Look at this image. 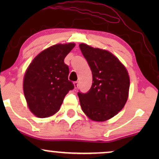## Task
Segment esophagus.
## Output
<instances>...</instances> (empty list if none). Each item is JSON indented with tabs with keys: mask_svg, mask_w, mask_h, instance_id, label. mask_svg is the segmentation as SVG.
I'll return each instance as SVG.
<instances>
[{
	"mask_svg": "<svg viewBox=\"0 0 159 159\" xmlns=\"http://www.w3.org/2000/svg\"><path fill=\"white\" fill-rule=\"evenodd\" d=\"M74 86H75V88H77L78 86H79V82H74Z\"/></svg>",
	"mask_w": 159,
	"mask_h": 159,
	"instance_id": "esophagus-1",
	"label": "esophagus"
}]
</instances>
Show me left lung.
Returning <instances> with one entry per match:
<instances>
[{
    "label": "left lung",
    "mask_w": 159,
    "mask_h": 159,
    "mask_svg": "<svg viewBox=\"0 0 159 159\" xmlns=\"http://www.w3.org/2000/svg\"><path fill=\"white\" fill-rule=\"evenodd\" d=\"M79 46L92 71L93 82L88 93H78L80 106L91 120L106 121L118 114L127 101V70L109 51L84 43Z\"/></svg>",
    "instance_id": "left-lung-1"
}]
</instances>
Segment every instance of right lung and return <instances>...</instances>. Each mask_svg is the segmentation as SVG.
Here are the masks:
<instances>
[{"mask_svg":"<svg viewBox=\"0 0 159 159\" xmlns=\"http://www.w3.org/2000/svg\"><path fill=\"white\" fill-rule=\"evenodd\" d=\"M75 43L56 44L32 60L24 77V94L32 114L39 118L53 116L60 109L64 97L75 86L68 80L69 66L64 58Z\"/></svg>","mask_w":159,"mask_h":159,"instance_id":"right-lung-1","label":"right lung"}]
</instances>
